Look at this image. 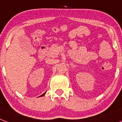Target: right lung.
<instances>
[{
  "label": "right lung",
  "instance_id": "right-lung-1",
  "mask_svg": "<svg viewBox=\"0 0 122 122\" xmlns=\"http://www.w3.org/2000/svg\"><path fill=\"white\" fill-rule=\"evenodd\" d=\"M45 93H46V92H45V93H44V94H42V95H41V96H39V97H42V96H44V95H45Z\"/></svg>",
  "mask_w": 122,
  "mask_h": 122
}]
</instances>
